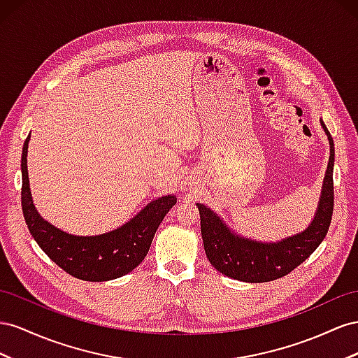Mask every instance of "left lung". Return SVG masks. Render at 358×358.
<instances>
[{
	"mask_svg": "<svg viewBox=\"0 0 358 358\" xmlns=\"http://www.w3.org/2000/svg\"><path fill=\"white\" fill-rule=\"evenodd\" d=\"M321 126L330 142V159L322 182L321 198L315 217L303 232L278 243H261L244 238L231 231L227 223L202 203H196L201 216V234L211 265L231 279L262 283L283 278L308 259L325 238L334 207L333 166L334 144L324 121Z\"/></svg>",
	"mask_w": 358,
	"mask_h": 358,
	"instance_id": "obj_1",
	"label": "left lung"
}]
</instances>
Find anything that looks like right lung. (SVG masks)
I'll use <instances>...</instances> for the list:
<instances>
[{
    "instance_id": "obj_1",
    "label": "right lung",
    "mask_w": 358,
    "mask_h": 358,
    "mask_svg": "<svg viewBox=\"0 0 358 358\" xmlns=\"http://www.w3.org/2000/svg\"><path fill=\"white\" fill-rule=\"evenodd\" d=\"M29 135L22 148V211L28 229L42 250L58 267L76 279L105 282L121 278L147 257L151 241L166 213L176 206V195H166L150 202L134 219L122 227L100 236H71L55 228L36 210L27 169Z\"/></svg>"
}]
</instances>
